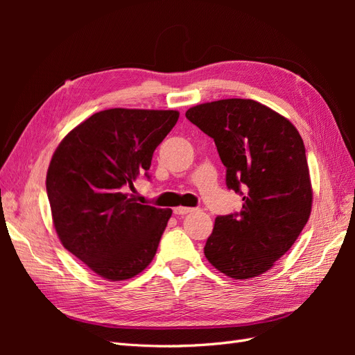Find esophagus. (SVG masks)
I'll return each mask as SVG.
<instances>
[{
  "mask_svg": "<svg viewBox=\"0 0 355 355\" xmlns=\"http://www.w3.org/2000/svg\"><path fill=\"white\" fill-rule=\"evenodd\" d=\"M192 210H194V209H191V207H184V206H178V207H175V209H173V213H175V214H178V216H184V214H188V213H191Z\"/></svg>",
  "mask_w": 355,
  "mask_h": 355,
  "instance_id": "1",
  "label": "esophagus"
}]
</instances>
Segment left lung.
Returning a JSON list of instances; mask_svg holds the SVG:
<instances>
[{
	"label": "left lung",
	"mask_w": 355,
	"mask_h": 355,
	"mask_svg": "<svg viewBox=\"0 0 355 355\" xmlns=\"http://www.w3.org/2000/svg\"><path fill=\"white\" fill-rule=\"evenodd\" d=\"M210 136L243 196L239 213L218 216L204 245L207 261L235 280L266 272L306 225L313 188L304 141L287 118L252 99H222L187 111Z\"/></svg>",
	"instance_id": "1"
}]
</instances>
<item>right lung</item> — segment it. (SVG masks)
<instances>
[{
  "label": "right lung",
  "mask_w": 355,
  "mask_h": 355,
  "mask_svg": "<svg viewBox=\"0 0 355 355\" xmlns=\"http://www.w3.org/2000/svg\"><path fill=\"white\" fill-rule=\"evenodd\" d=\"M178 111L114 108L93 114L59 144L46 188L63 247L105 280L121 282L151 263L171 209L127 192L148 170Z\"/></svg>",
  "instance_id": "right-lung-1"
}]
</instances>
